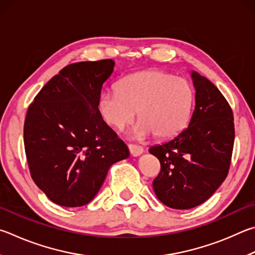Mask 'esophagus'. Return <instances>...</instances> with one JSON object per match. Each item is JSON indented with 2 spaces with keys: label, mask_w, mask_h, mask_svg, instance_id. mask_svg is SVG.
Wrapping results in <instances>:
<instances>
[{
  "label": "esophagus",
  "mask_w": 255,
  "mask_h": 255,
  "mask_svg": "<svg viewBox=\"0 0 255 255\" xmlns=\"http://www.w3.org/2000/svg\"><path fill=\"white\" fill-rule=\"evenodd\" d=\"M128 149H129V152H130V155L136 157V156H139L142 154L143 151V148L139 145H132V143H130V145H128Z\"/></svg>",
  "instance_id": "esophagus-1"
}]
</instances>
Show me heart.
I'll list each match as a JSON object with an SVG mask.
<instances>
[{"instance_id": "obj_1", "label": "heart", "mask_w": 255, "mask_h": 255, "mask_svg": "<svg viewBox=\"0 0 255 255\" xmlns=\"http://www.w3.org/2000/svg\"><path fill=\"white\" fill-rule=\"evenodd\" d=\"M193 90L186 80L158 69L132 73L118 82V90H105L99 110L105 122L123 130L136 118L140 122L131 136L141 139L155 133L172 138L183 130L191 117Z\"/></svg>"}]
</instances>
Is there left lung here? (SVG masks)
<instances>
[{
    "label": "left lung",
    "instance_id": "8db88e82",
    "mask_svg": "<svg viewBox=\"0 0 255 255\" xmlns=\"http://www.w3.org/2000/svg\"><path fill=\"white\" fill-rule=\"evenodd\" d=\"M195 109L188 127L149 148L160 163L152 182L156 196L170 208L188 210L207 201L228 176L234 145L233 112L221 91L192 72Z\"/></svg>",
    "mask_w": 255,
    "mask_h": 255
}]
</instances>
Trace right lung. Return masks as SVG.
<instances>
[{
	"instance_id": "1",
	"label": "right lung",
	"mask_w": 255,
	"mask_h": 255,
	"mask_svg": "<svg viewBox=\"0 0 255 255\" xmlns=\"http://www.w3.org/2000/svg\"><path fill=\"white\" fill-rule=\"evenodd\" d=\"M110 59L69 64L29 106L23 137L31 177L49 200L79 207L94 200L113 164L129 157L98 109Z\"/></svg>"
}]
</instances>
